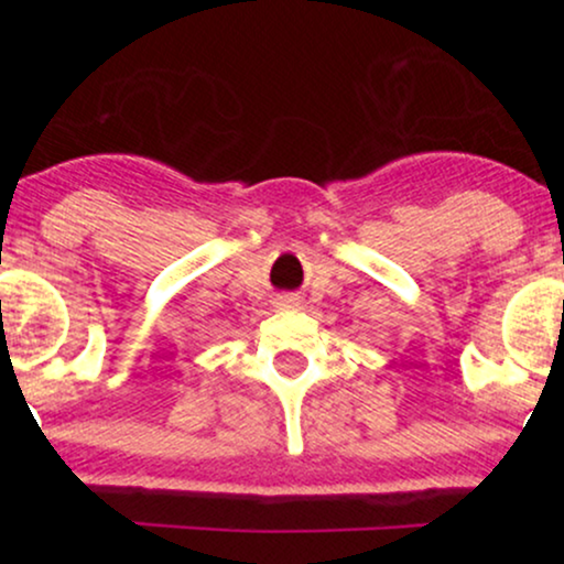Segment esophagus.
<instances>
[{"label":"esophagus","mask_w":564,"mask_h":564,"mask_svg":"<svg viewBox=\"0 0 564 564\" xmlns=\"http://www.w3.org/2000/svg\"><path fill=\"white\" fill-rule=\"evenodd\" d=\"M300 304V296L296 294H278L275 296V307H296Z\"/></svg>","instance_id":"obj_1"}]
</instances>
